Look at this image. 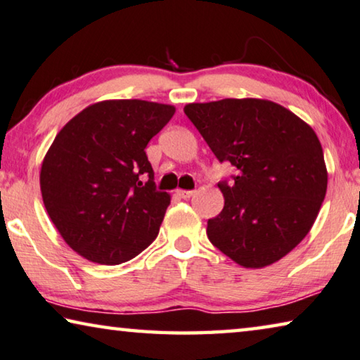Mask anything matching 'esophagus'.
<instances>
[{"instance_id":"esophagus-1","label":"esophagus","mask_w":360,"mask_h":360,"mask_svg":"<svg viewBox=\"0 0 360 360\" xmlns=\"http://www.w3.org/2000/svg\"><path fill=\"white\" fill-rule=\"evenodd\" d=\"M194 193H196V191H193V190H179V191H176V194H179V196L184 198V199H190Z\"/></svg>"}]
</instances>
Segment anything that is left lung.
Masks as SVG:
<instances>
[{"mask_svg":"<svg viewBox=\"0 0 360 360\" xmlns=\"http://www.w3.org/2000/svg\"><path fill=\"white\" fill-rule=\"evenodd\" d=\"M188 116L220 162L225 205L207 221V238L240 266L281 260L309 233L327 191L321 141L304 121L260 98L190 103Z\"/></svg>","mask_w":360,"mask_h":360,"instance_id":"left-lung-1","label":"left lung"}]
</instances>
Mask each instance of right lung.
<instances>
[{"instance_id":"right-lung-1","label":"right lung","mask_w":360,"mask_h":360,"mask_svg":"<svg viewBox=\"0 0 360 360\" xmlns=\"http://www.w3.org/2000/svg\"><path fill=\"white\" fill-rule=\"evenodd\" d=\"M174 113L170 105L107 100L52 141L39 175L43 201L65 243L87 260L124 263L156 239L170 196L156 190L145 148Z\"/></svg>"}]
</instances>
